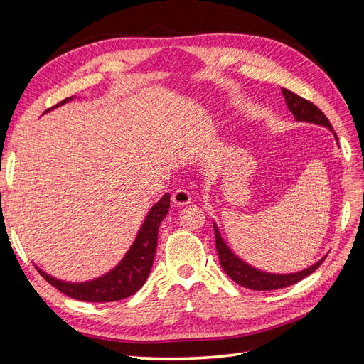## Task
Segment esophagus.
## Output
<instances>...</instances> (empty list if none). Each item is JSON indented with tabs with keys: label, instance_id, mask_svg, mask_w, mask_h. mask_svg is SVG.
I'll return each instance as SVG.
<instances>
[{
	"label": "esophagus",
	"instance_id": "1",
	"mask_svg": "<svg viewBox=\"0 0 364 364\" xmlns=\"http://www.w3.org/2000/svg\"><path fill=\"white\" fill-rule=\"evenodd\" d=\"M171 200H173L174 205L185 206V205H188L191 202V194L186 191V190H183V188H179V190H176L173 193Z\"/></svg>",
	"mask_w": 364,
	"mask_h": 364
}]
</instances>
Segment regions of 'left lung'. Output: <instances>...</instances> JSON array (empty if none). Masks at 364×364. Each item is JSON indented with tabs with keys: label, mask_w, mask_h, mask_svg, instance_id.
Instances as JSON below:
<instances>
[{
	"label": "left lung",
	"mask_w": 364,
	"mask_h": 364,
	"mask_svg": "<svg viewBox=\"0 0 364 364\" xmlns=\"http://www.w3.org/2000/svg\"><path fill=\"white\" fill-rule=\"evenodd\" d=\"M282 94L285 97V102H287L290 112L296 117L297 121H308V123L321 124L333 130V126L329 123L326 115L314 103H311L310 100H305V98L299 97L289 90H285V87H282ZM214 232H215V247H217L220 264H222L223 270L226 272V274L230 279L246 289L269 291V290L289 287V285L299 282L301 279L306 278L308 274H311L316 269L321 267V264L325 261V258H322L310 269H305L302 272L291 273V274H272L266 272H259L257 269L247 266L246 262L241 261L229 250V247L225 245L223 238L220 237L215 225H214Z\"/></svg>",
	"instance_id": "obj_1"
}]
</instances>
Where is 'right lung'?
<instances>
[{"label": "right lung", "mask_w": 364, "mask_h": 364, "mask_svg": "<svg viewBox=\"0 0 364 364\" xmlns=\"http://www.w3.org/2000/svg\"><path fill=\"white\" fill-rule=\"evenodd\" d=\"M71 98L73 97L65 98L59 105L67 103ZM170 194H165L162 199L151 208L144 225L139 229L134 246L129 249L124 259L121 261L112 272H109L102 278L82 284H70L54 279L42 270H38L43 277V279L50 282L53 287H56L60 293L73 297V299H79L85 302H114L124 299V297L136 293L149 278V273L153 266V258H155L158 246V229L164 217L167 215Z\"/></svg>", "instance_id": "right-lung-1"}]
</instances>
